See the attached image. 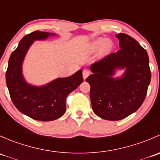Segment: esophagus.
<instances>
[{
	"label": "esophagus",
	"instance_id": "obj_1",
	"mask_svg": "<svg viewBox=\"0 0 160 160\" xmlns=\"http://www.w3.org/2000/svg\"><path fill=\"white\" fill-rule=\"evenodd\" d=\"M90 72L88 70H83V79H86L87 77H88V76L90 75Z\"/></svg>",
	"mask_w": 160,
	"mask_h": 160
}]
</instances>
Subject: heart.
Returning <instances> with one entry per match:
<instances>
[{
  "mask_svg": "<svg viewBox=\"0 0 160 160\" xmlns=\"http://www.w3.org/2000/svg\"><path fill=\"white\" fill-rule=\"evenodd\" d=\"M104 41H105L104 38H98V39H97L96 41L93 42V46H94V48L100 47L101 46H102L103 43L104 42ZM111 44L109 41L106 42L104 44V46H103V49H104V51H109V50L111 49Z\"/></svg>",
  "mask_w": 160,
  "mask_h": 160,
  "instance_id": "heart-1",
  "label": "heart"
}]
</instances>
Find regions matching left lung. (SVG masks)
Listing matches in <instances>:
<instances>
[{
	"label": "left lung",
	"instance_id": "8db88e82",
	"mask_svg": "<svg viewBox=\"0 0 160 160\" xmlns=\"http://www.w3.org/2000/svg\"><path fill=\"white\" fill-rule=\"evenodd\" d=\"M120 49L91 64L90 86L93 112L109 121L125 118L142 104L151 80L147 52L127 34L116 35ZM117 68H125L122 77L113 78Z\"/></svg>",
	"mask_w": 160,
	"mask_h": 160
}]
</instances>
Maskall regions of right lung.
Masks as SVG:
<instances>
[{"mask_svg":"<svg viewBox=\"0 0 160 160\" xmlns=\"http://www.w3.org/2000/svg\"><path fill=\"white\" fill-rule=\"evenodd\" d=\"M53 33L35 31L22 38L17 49L11 53L6 71V83L14 105L22 114L42 122L62 117L66 111V98L77 89L83 79L82 70L64 78H57L41 87L32 86L25 80L22 63L34 41L45 40Z\"/></svg>","mask_w":160,"mask_h":160,"instance_id":"add662e5","label":"right lung"}]
</instances>
